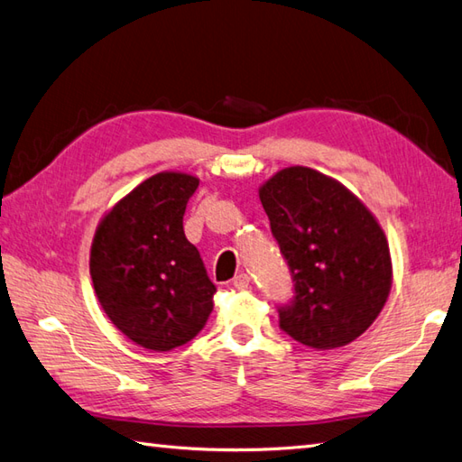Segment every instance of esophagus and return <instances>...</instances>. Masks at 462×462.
I'll return each instance as SVG.
<instances>
[{
  "instance_id": "1",
  "label": "esophagus",
  "mask_w": 462,
  "mask_h": 462,
  "mask_svg": "<svg viewBox=\"0 0 462 462\" xmlns=\"http://www.w3.org/2000/svg\"><path fill=\"white\" fill-rule=\"evenodd\" d=\"M249 284H251V278L246 276L245 273H241V274H237V276L233 278V286L237 288V290H246V288H249Z\"/></svg>"
}]
</instances>
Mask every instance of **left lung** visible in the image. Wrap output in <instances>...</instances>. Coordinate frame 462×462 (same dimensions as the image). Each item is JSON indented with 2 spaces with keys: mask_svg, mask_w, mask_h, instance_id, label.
Returning a JSON list of instances; mask_svg holds the SVG:
<instances>
[{
  "mask_svg": "<svg viewBox=\"0 0 462 462\" xmlns=\"http://www.w3.org/2000/svg\"><path fill=\"white\" fill-rule=\"evenodd\" d=\"M296 296L280 308V329L328 351L361 337L392 288L390 246L351 189L308 166L276 172L258 189Z\"/></svg>",
  "mask_w": 462,
  "mask_h": 462,
  "instance_id": "left-lung-1",
  "label": "left lung"
}]
</instances>
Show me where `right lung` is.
<instances>
[{
    "mask_svg": "<svg viewBox=\"0 0 462 462\" xmlns=\"http://www.w3.org/2000/svg\"><path fill=\"white\" fill-rule=\"evenodd\" d=\"M199 180L146 178L101 217L89 274L101 308L143 348L164 353L192 341L213 310L216 286L184 235V211Z\"/></svg>",
    "mask_w": 462,
    "mask_h": 462,
    "instance_id": "add662e5",
    "label": "right lung"
}]
</instances>
